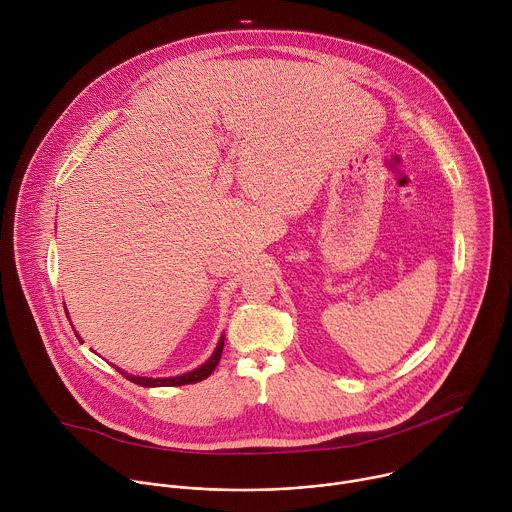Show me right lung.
<instances>
[{
    "instance_id": "1",
    "label": "right lung",
    "mask_w": 512,
    "mask_h": 512,
    "mask_svg": "<svg viewBox=\"0 0 512 512\" xmlns=\"http://www.w3.org/2000/svg\"><path fill=\"white\" fill-rule=\"evenodd\" d=\"M223 346H225V336H221V340H218L212 356L202 364V367L190 371V373H184V375H178V377H166V379H150V377H133L129 373H123L121 369H117L121 375H125L127 381L139 385V387H180V385H192V383H198L206 377L212 375V371L216 369L218 360H221V354H223Z\"/></svg>"
}]
</instances>
